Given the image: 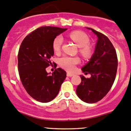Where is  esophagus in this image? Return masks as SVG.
Segmentation results:
<instances>
[{
    "instance_id": "esophagus-1",
    "label": "esophagus",
    "mask_w": 131,
    "mask_h": 131,
    "mask_svg": "<svg viewBox=\"0 0 131 131\" xmlns=\"http://www.w3.org/2000/svg\"><path fill=\"white\" fill-rule=\"evenodd\" d=\"M67 75L68 77H72V76H73L74 74H73L69 73V72H68V73L67 74Z\"/></svg>"
}]
</instances>
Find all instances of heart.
Instances as JSON below:
<instances>
[{
    "label": "heart",
    "instance_id": "obj_1",
    "mask_svg": "<svg viewBox=\"0 0 131 131\" xmlns=\"http://www.w3.org/2000/svg\"><path fill=\"white\" fill-rule=\"evenodd\" d=\"M70 37L79 48H81L80 52L84 57H90L92 54V50L88 46L90 43V40L86 34L81 31H73L70 34ZM63 41V37L61 35L58 36L54 39L53 41V49L55 51L59 52L60 50ZM79 62L80 59L77 57L64 56L59 60L60 65L68 71H72L75 69V65Z\"/></svg>",
    "mask_w": 131,
    "mask_h": 131
}]
</instances>
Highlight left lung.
Wrapping results in <instances>:
<instances>
[{"mask_svg":"<svg viewBox=\"0 0 131 131\" xmlns=\"http://www.w3.org/2000/svg\"><path fill=\"white\" fill-rule=\"evenodd\" d=\"M86 28L96 35L97 40L94 53L81 69L91 77L86 79L81 75L82 81L77 87L76 94L83 102L92 104L101 100L111 90L116 77L118 59L116 50L106 36Z\"/></svg>","mask_w":131,"mask_h":131,"instance_id":"1","label":"left lung"}]
</instances>
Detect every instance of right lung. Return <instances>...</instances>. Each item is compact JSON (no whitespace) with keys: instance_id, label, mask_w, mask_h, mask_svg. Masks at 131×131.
Instances as JSON below:
<instances>
[{"instance_id":"right-lung-1","label":"right lung","mask_w":131,"mask_h":131,"mask_svg":"<svg viewBox=\"0 0 131 131\" xmlns=\"http://www.w3.org/2000/svg\"><path fill=\"white\" fill-rule=\"evenodd\" d=\"M67 30L41 27L26 36L20 45L18 57L20 81L27 92L37 101L45 103L53 100L67 76L60 68L52 73L46 70L52 64L53 40Z\"/></svg>"}]
</instances>
